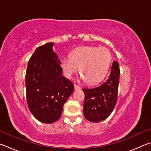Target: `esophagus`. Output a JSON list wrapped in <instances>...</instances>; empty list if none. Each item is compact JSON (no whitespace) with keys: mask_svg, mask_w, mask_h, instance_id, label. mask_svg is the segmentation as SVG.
<instances>
[{"mask_svg":"<svg viewBox=\"0 0 151 151\" xmlns=\"http://www.w3.org/2000/svg\"><path fill=\"white\" fill-rule=\"evenodd\" d=\"M74 86H75V90H79V89L81 88V86L77 85H74Z\"/></svg>","mask_w":151,"mask_h":151,"instance_id":"1","label":"esophagus"}]
</instances>
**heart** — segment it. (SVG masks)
<instances>
[{
  "label": "heart",
  "instance_id": "1",
  "mask_svg": "<svg viewBox=\"0 0 151 151\" xmlns=\"http://www.w3.org/2000/svg\"><path fill=\"white\" fill-rule=\"evenodd\" d=\"M111 61V52L106 48L82 47L73 50L70 58H62L60 68L68 78L72 77L80 68V74L86 83L96 84L106 76Z\"/></svg>",
  "mask_w": 151,
  "mask_h": 151
}]
</instances>
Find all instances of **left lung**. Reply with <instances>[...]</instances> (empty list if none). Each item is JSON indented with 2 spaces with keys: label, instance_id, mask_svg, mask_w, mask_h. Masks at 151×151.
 Returning a JSON list of instances; mask_svg holds the SVG:
<instances>
[{
  "label": "left lung",
  "instance_id": "obj_1",
  "mask_svg": "<svg viewBox=\"0 0 151 151\" xmlns=\"http://www.w3.org/2000/svg\"><path fill=\"white\" fill-rule=\"evenodd\" d=\"M119 76V65L114 61L110 75L104 83L93 88H83L85 95L83 112L88 121L99 122L111 114L117 101Z\"/></svg>",
  "mask_w": 151,
  "mask_h": 151
}]
</instances>
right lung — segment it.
Wrapping results in <instances>:
<instances>
[{
	"label": "right lung",
	"mask_w": 151,
	"mask_h": 151,
	"mask_svg": "<svg viewBox=\"0 0 151 151\" xmlns=\"http://www.w3.org/2000/svg\"><path fill=\"white\" fill-rule=\"evenodd\" d=\"M54 42L38 47L29 60L26 73L28 106L44 123H52L62 114L63 105L74 91L73 83L62 75Z\"/></svg>",
	"instance_id": "add662e5"
}]
</instances>
